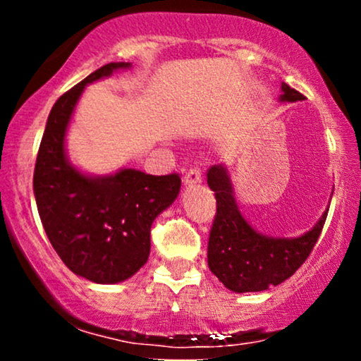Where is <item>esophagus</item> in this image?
<instances>
[{"label": "esophagus", "instance_id": "1", "mask_svg": "<svg viewBox=\"0 0 361 361\" xmlns=\"http://www.w3.org/2000/svg\"><path fill=\"white\" fill-rule=\"evenodd\" d=\"M202 181V169L198 166H192L190 169H186L183 183L185 185H197Z\"/></svg>", "mask_w": 361, "mask_h": 361}]
</instances>
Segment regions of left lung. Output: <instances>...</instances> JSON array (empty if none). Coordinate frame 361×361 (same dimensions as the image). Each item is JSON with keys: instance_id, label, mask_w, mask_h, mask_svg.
<instances>
[{"instance_id": "1", "label": "left lung", "mask_w": 361, "mask_h": 361, "mask_svg": "<svg viewBox=\"0 0 361 361\" xmlns=\"http://www.w3.org/2000/svg\"><path fill=\"white\" fill-rule=\"evenodd\" d=\"M281 100H304L300 91L281 85ZM207 183L215 195V212L210 227L209 258L210 271L233 292H261L279 285L304 264L316 246L324 227L327 212L312 231L295 239H275L256 233L238 210L229 176L222 166H210Z\"/></svg>"}]
</instances>
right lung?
Masks as SVG:
<instances>
[{
	"mask_svg": "<svg viewBox=\"0 0 361 361\" xmlns=\"http://www.w3.org/2000/svg\"><path fill=\"white\" fill-rule=\"evenodd\" d=\"M128 66H102L57 98L35 161L34 192L45 234L66 267L94 283H118L146 264L152 222L181 186L178 173L154 176L122 169L90 178L66 159V127L85 86Z\"/></svg>",
	"mask_w": 361,
	"mask_h": 361,
	"instance_id": "1",
	"label": "right lung"
}]
</instances>
